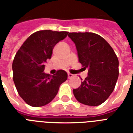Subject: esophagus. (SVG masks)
<instances>
[{"label":"esophagus","instance_id":"obj_1","mask_svg":"<svg viewBox=\"0 0 133 133\" xmlns=\"http://www.w3.org/2000/svg\"><path fill=\"white\" fill-rule=\"evenodd\" d=\"M73 76H74V75H73L72 74H70V73H68V78H71L73 77Z\"/></svg>","mask_w":133,"mask_h":133}]
</instances>
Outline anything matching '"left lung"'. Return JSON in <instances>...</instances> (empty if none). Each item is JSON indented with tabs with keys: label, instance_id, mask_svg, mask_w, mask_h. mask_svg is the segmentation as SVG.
Masks as SVG:
<instances>
[{
	"label": "left lung",
	"instance_id": "1",
	"mask_svg": "<svg viewBox=\"0 0 133 133\" xmlns=\"http://www.w3.org/2000/svg\"><path fill=\"white\" fill-rule=\"evenodd\" d=\"M75 44L79 62L88 69V76L73 89L82 104L98 106L114 90L119 75V61L115 52L103 37L94 33H70Z\"/></svg>",
	"mask_w": 133,
	"mask_h": 133
}]
</instances>
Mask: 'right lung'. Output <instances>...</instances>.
Returning <instances> with one entry per match:
<instances>
[{
    "mask_svg": "<svg viewBox=\"0 0 133 133\" xmlns=\"http://www.w3.org/2000/svg\"><path fill=\"white\" fill-rule=\"evenodd\" d=\"M68 34L67 31H37L17 52L12 64L13 79L18 94L29 105L39 107L48 104L68 78L63 70L52 76L44 72L46 60L51 58L55 46Z\"/></svg>",
    "mask_w": 133,
    "mask_h": 133,
    "instance_id": "obj_1",
    "label": "right lung"
}]
</instances>
